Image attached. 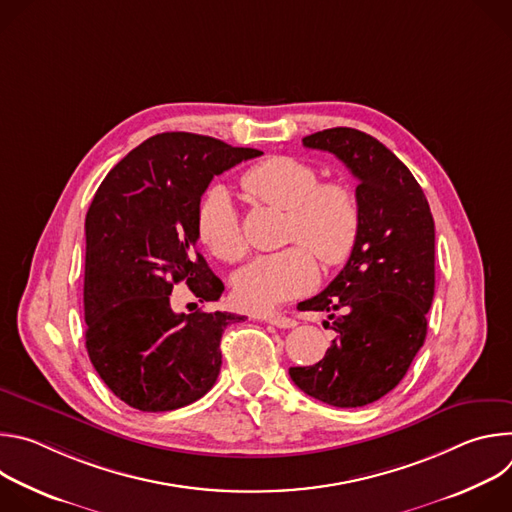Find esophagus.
I'll use <instances>...</instances> for the list:
<instances>
[{"mask_svg": "<svg viewBox=\"0 0 512 512\" xmlns=\"http://www.w3.org/2000/svg\"><path fill=\"white\" fill-rule=\"evenodd\" d=\"M261 320H265L277 328H294L298 324L294 318H289L285 314H267V316H261Z\"/></svg>", "mask_w": 512, "mask_h": 512, "instance_id": "1", "label": "esophagus"}]
</instances>
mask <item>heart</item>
Masks as SVG:
<instances>
[{
	"mask_svg": "<svg viewBox=\"0 0 512 512\" xmlns=\"http://www.w3.org/2000/svg\"><path fill=\"white\" fill-rule=\"evenodd\" d=\"M241 186L267 206L287 212L283 251L261 255L233 279L241 308L269 312L300 298L318 281V259L326 267L342 265L360 235V202L342 180L320 182V172L298 158L275 156L251 166ZM198 239L218 259L235 263L247 253L241 214L225 186H210L196 208Z\"/></svg>",
	"mask_w": 512,
	"mask_h": 512,
	"instance_id": "heart-1",
	"label": "heart"
}]
</instances>
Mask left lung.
<instances>
[{
	"label": "left lung",
	"instance_id": "8db88e82",
	"mask_svg": "<svg viewBox=\"0 0 512 512\" xmlns=\"http://www.w3.org/2000/svg\"><path fill=\"white\" fill-rule=\"evenodd\" d=\"M334 154L358 180L360 235L344 269L304 312H326L336 338L312 367H291L306 395L362 407L393 391L427 334L435 289V227L409 168L373 135L332 127L302 139ZM328 324V322H326Z\"/></svg>",
	"mask_w": 512,
	"mask_h": 512
}]
</instances>
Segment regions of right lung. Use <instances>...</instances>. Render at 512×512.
Masks as SVG:
<instances>
[{"instance_id":"1","label":"right lung","mask_w":512,"mask_h":512,"mask_svg":"<svg viewBox=\"0 0 512 512\" xmlns=\"http://www.w3.org/2000/svg\"><path fill=\"white\" fill-rule=\"evenodd\" d=\"M186 131L131 150L99 186L85 221L87 352L105 385L133 409L198 401L221 373V338L245 320L229 312L176 314L174 283L200 302L225 291L196 251V208L210 180L261 156Z\"/></svg>"}]
</instances>
